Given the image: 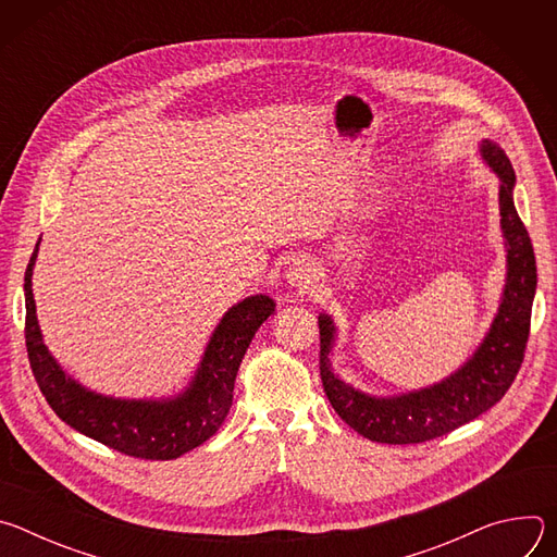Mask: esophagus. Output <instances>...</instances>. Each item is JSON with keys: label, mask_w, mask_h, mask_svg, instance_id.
Returning <instances> with one entry per match:
<instances>
[{"label": "esophagus", "mask_w": 557, "mask_h": 557, "mask_svg": "<svg viewBox=\"0 0 557 557\" xmlns=\"http://www.w3.org/2000/svg\"><path fill=\"white\" fill-rule=\"evenodd\" d=\"M317 277H320V273H317V267L312 260H297L295 264H290V269L286 271V282L290 288H297V290H306L310 288Z\"/></svg>", "instance_id": "esophagus-1"}]
</instances>
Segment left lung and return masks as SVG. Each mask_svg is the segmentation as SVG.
I'll return each mask as SVG.
<instances>
[{
    "label": "left lung",
    "mask_w": 557,
    "mask_h": 557,
    "mask_svg": "<svg viewBox=\"0 0 557 557\" xmlns=\"http://www.w3.org/2000/svg\"><path fill=\"white\" fill-rule=\"evenodd\" d=\"M481 156L500 178L498 205L507 249V277L490 333L456 372L434 385L406 394H366L335 374L331 352L337 326L331 314H320V374L324 392L342 421L370 441L387 445L425 443L473 421L503 399L524 359L537 284L535 256L513 205L516 174L507 153L500 145L485 138Z\"/></svg>",
    "instance_id": "left-lung-1"
}]
</instances>
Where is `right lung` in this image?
Here are the masks:
<instances>
[{"label":"right lung","mask_w":557,"mask_h":557,"mask_svg":"<svg viewBox=\"0 0 557 557\" xmlns=\"http://www.w3.org/2000/svg\"><path fill=\"white\" fill-rule=\"evenodd\" d=\"M39 243L24 277L26 348L37 385L54 414L76 432L145 460L178 458L213 436L228 414L237 368L258 329L275 312V301L269 295H251L231 306L209 337L194 379L172 399H114L74 381L44 344L33 297Z\"/></svg>","instance_id":"1"}]
</instances>
